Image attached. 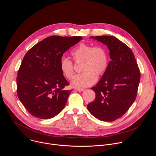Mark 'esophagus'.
I'll return each mask as SVG.
<instances>
[{"label":"esophagus","instance_id":"1","mask_svg":"<svg viewBox=\"0 0 156 156\" xmlns=\"http://www.w3.org/2000/svg\"><path fill=\"white\" fill-rule=\"evenodd\" d=\"M75 90H76V91H78V92H82V91H83L84 90V89H79V88H75Z\"/></svg>","mask_w":156,"mask_h":156}]
</instances>
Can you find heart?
I'll return each instance as SVG.
<instances>
[{
	"label": "heart",
	"instance_id": "b5f03b06",
	"mask_svg": "<svg viewBox=\"0 0 156 156\" xmlns=\"http://www.w3.org/2000/svg\"><path fill=\"white\" fill-rule=\"evenodd\" d=\"M71 55L76 63L82 62L83 72L72 80L71 84L74 87L82 89L93 85L97 80V75L102 76L107 70L108 54L102 46L81 43L71 52ZM59 66L62 74L67 79H72L75 72L73 62L67 58H62Z\"/></svg>",
	"mask_w": 156,
	"mask_h": 156
}]
</instances>
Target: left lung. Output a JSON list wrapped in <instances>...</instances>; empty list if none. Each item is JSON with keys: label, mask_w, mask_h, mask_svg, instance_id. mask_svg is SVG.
<instances>
[{"label": "left lung", "mask_w": 156, "mask_h": 156, "mask_svg": "<svg viewBox=\"0 0 156 156\" xmlns=\"http://www.w3.org/2000/svg\"><path fill=\"white\" fill-rule=\"evenodd\" d=\"M110 51L107 70L96 86L94 101L87 109L96 119L112 122L123 115L134 102L140 81V71L131 49L114 36H91Z\"/></svg>", "instance_id": "left-lung-1"}]
</instances>
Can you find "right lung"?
<instances>
[{"label": "right lung", "mask_w": 156, "mask_h": 156, "mask_svg": "<svg viewBox=\"0 0 156 156\" xmlns=\"http://www.w3.org/2000/svg\"><path fill=\"white\" fill-rule=\"evenodd\" d=\"M81 36H51L37 43L25 54L18 70V97L33 116L49 119L65 107L72 90L60 69L64 52L82 39Z\"/></svg>", "instance_id": "right-lung-1"}]
</instances>
